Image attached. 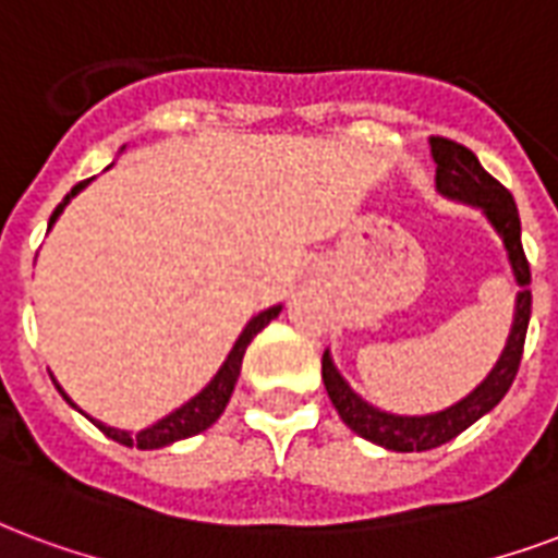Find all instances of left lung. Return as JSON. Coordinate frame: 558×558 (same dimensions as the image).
Masks as SVG:
<instances>
[{"label":"left lung","instance_id":"1","mask_svg":"<svg viewBox=\"0 0 558 558\" xmlns=\"http://www.w3.org/2000/svg\"><path fill=\"white\" fill-rule=\"evenodd\" d=\"M432 159L437 165V192L449 201H461V204L482 209L490 227L497 230L502 245L509 251L511 271H514L521 292H518V304H514L511 333L506 340V349L499 354L497 366L490 369L488 378L478 384L473 393L464 396L456 405H449L447 411H437V414L399 416L378 411L369 402H363L361 396L345 384V378L333 366L331 354H322V381H325V390L331 396L342 423L352 428L354 435L366 437L384 449H393V452H426V449L440 447V444L461 435L464 428L473 426L478 416L488 414L490 408L499 405V399L509 393L518 366H521L532 313L530 263H526L521 245V216H518V206H514L509 189L499 185L464 144L435 135L432 138Z\"/></svg>","mask_w":558,"mask_h":558}]
</instances>
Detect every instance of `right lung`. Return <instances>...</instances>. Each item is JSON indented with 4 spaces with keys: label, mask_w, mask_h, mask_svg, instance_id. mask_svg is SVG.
Listing matches in <instances>:
<instances>
[{
    "label": "right lung",
    "mask_w": 558,
    "mask_h": 558,
    "mask_svg": "<svg viewBox=\"0 0 558 558\" xmlns=\"http://www.w3.org/2000/svg\"><path fill=\"white\" fill-rule=\"evenodd\" d=\"M88 183L90 180H82V183H76L73 189H70L68 197H64V201L56 206V213L49 216V227L56 225V218L64 213V206L70 204V197L80 195L82 189H85ZM278 313H280V304L278 307H268V311L257 313L254 319L247 322L245 331L239 333L236 345L230 349V354H227V361L221 363V369L216 373V378L206 384L195 399H189L183 408H177V411H171L168 416H162V420H159V423H153L150 428H142V432L130 435V432H121V428L106 426V423L94 420V416H88V420L94 423V426L100 428L102 435L111 437V440H118V444H123V447H138V449L168 447V444H174V440H183V437H192L197 435V432H204V428H209L213 423H216L218 416L225 414L227 402H230V396H233V387H236V378H239V369H242V357H245L247 342L254 340V337H257L268 322L278 316ZM56 387H59V384H56ZM59 393L70 402V396L64 393L61 387H59ZM70 405H73V402H70Z\"/></svg>",
    "instance_id": "obj_1"
}]
</instances>
